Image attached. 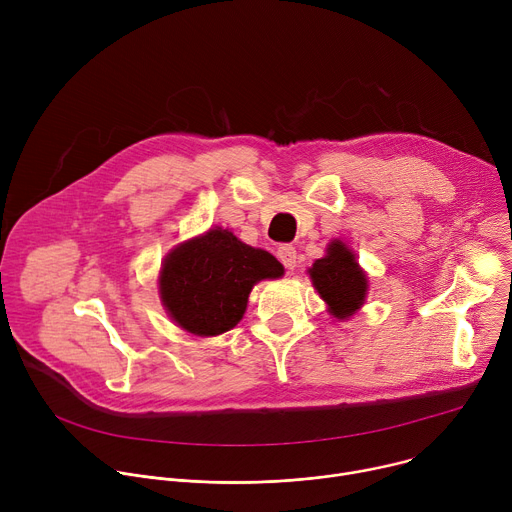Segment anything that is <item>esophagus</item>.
Instances as JSON below:
<instances>
[{
	"instance_id": "obj_1",
	"label": "esophagus",
	"mask_w": 512,
	"mask_h": 512,
	"mask_svg": "<svg viewBox=\"0 0 512 512\" xmlns=\"http://www.w3.org/2000/svg\"><path fill=\"white\" fill-rule=\"evenodd\" d=\"M277 259L283 263V267L287 269V271H291L296 267V259H298V253H296V247H291V245H281L279 249H277Z\"/></svg>"
}]
</instances>
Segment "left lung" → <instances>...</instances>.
Masks as SVG:
<instances>
[{
	"label": "left lung",
	"mask_w": 512,
	"mask_h": 512,
	"mask_svg": "<svg viewBox=\"0 0 512 512\" xmlns=\"http://www.w3.org/2000/svg\"><path fill=\"white\" fill-rule=\"evenodd\" d=\"M308 273L320 298L328 304V312L336 320H346L362 308L369 281L354 253L342 241H332L326 255L316 259Z\"/></svg>",
	"instance_id": "left-lung-1"
}]
</instances>
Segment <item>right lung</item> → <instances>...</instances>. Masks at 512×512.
<instances>
[{
	"label": "right lung",
	"mask_w": 512,
	"mask_h": 512,
	"mask_svg": "<svg viewBox=\"0 0 512 512\" xmlns=\"http://www.w3.org/2000/svg\"><path fill=\"white\" fill-rule=\"evenodd\" d=\"M281 275L283 265L271 253L216 227L168 253L160 271V298L186 332L218 336L241 322L257 281Z\"/></svg>",
	"instance_id": "add662e5"
}]
</instances>
